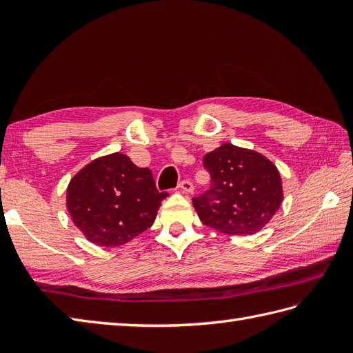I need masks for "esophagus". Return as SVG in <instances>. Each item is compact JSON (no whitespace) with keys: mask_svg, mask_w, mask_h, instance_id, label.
Here are the masks:
<instances>
[{"mask_svg":"<svg viewBox=\"0 0 353 353\" xmlns=\"http://www.w3.org/2000/svg\"><path fill=\"white\" fill-rule=\"evenodd\" d=\"M179 190H182L183 192L192 194L194 192V185L190 181H182L181 183H179Z\"/></svg>","mask_w":353,"mask_h":353,"instance_id":"1","label":"esophagus"}]
</instances>
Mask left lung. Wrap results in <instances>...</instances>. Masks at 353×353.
Returning a JSON list of instances; mask_svg holds the SVG:
<instances>
[{
  "instance_id": "8db88e82",
  "label": "left lung",
  "mask_w": 353,
  "mask_h": 353,
  "mask_svg": "<svg viewBox=\"0 0 353 353\" xmlns=\"http://www.w3.org/2000/svg\"><path fill=\"white\" fill-rule=\"evenodd\" d=\"M203 162L212 185L192 199V206L206 226L228 235H253L279 211L282 179L264 154L226 142Z\"/></svg>"
}]
</instances>
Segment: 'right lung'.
<instances>
[{"label":"right lung","instance_id":"add662e5","mask_svg":"<svg viewBox=\"0 0 353 353\" xmlns=\"http://www.w3.org/2000/svg\"><path fill=\"white\" fill-rule=\"evenodd\" d=\"M167 196L157 191L152 171L117 152L97 157L71 179L66 208L88 241L118 247L152 226Z\"/></svg>","mask_w":353,"mask_h":353}]
</instances>
